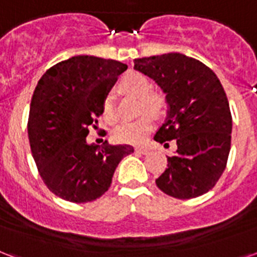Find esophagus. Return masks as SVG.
<instances>
[{"label":"esophagus","mask_w":257,"mask_h":257,"mask_svg":"<svg viewBox=\"0 0 257 257\" xmlns=\"http://www.w3.org/2000/svg\"><path fill=\"white\" fill-rule=\"evenodd\" d=\"M136 152L140 154H148L149 153V149H146V148H137Z\"/></svg>","instance_id":"obj_1"}]
</instances>
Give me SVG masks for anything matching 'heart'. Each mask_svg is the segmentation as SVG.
<instances>
[{"label":"heart","instance_id":"b5f03b06","mask_svg":"<svg viewBox=\"0 0 257 257\" xmlns=\"http://www.w3.org/2000/svg\"><path fill=\"white\" fill-rule=\"evenodd\" d=\"M121 89L127 93L141 97V111H149L157 113L164 107V97L157 92H152L150 81L141 73L130 71L120 81ZM101 113L108 123L116 121L117 113L115 111L112 96L107 93L101 103ZM153 128V119L149 115L137 119V120L123 121L113 130V140L117 144L141 145Z\"/></svg>","mask_w":257,"mask_h":257}]
</instances>
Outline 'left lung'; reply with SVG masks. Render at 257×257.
Returning <instances> with one entry per match:
<instances>
[{"mask_svg":"<svg viewBox=\"0 0 257 257\" xmlns=\"http://www.w3.org/2000/svg\"><path fill=\"white\" fill-rule=\"evenodd\" d=\"M134 69L165 93L168 115L154 140H176V153L156 180L177 199L209 192L225 171L230 152L231 113L226 93L210 67L179 53L134 59Z\"/></svg>","mask_w":257,"mask_h":257,"instance_id":"1","label":"left lung"}]
</instances>
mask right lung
Segmentation results:
<instances>
[{
    "mask_svg": "<svg viewBox=\"0 0 257 257\" xmlns=\"http://www.w3.org/2000/svg\"><path fill=\"white\" fill-rule=\"evenodd\" d=\"M127 65L90 55H77L44 73L32 94L28 138L35 163L48 190L73 203L100 198L112 183L130 145H89L104 96Z\"/></svg>",
    "mask_w": 257,
    "mask_h": 257,
    "instance_id": "obj_1",
    "label": "right lung"
}]
</instances>
